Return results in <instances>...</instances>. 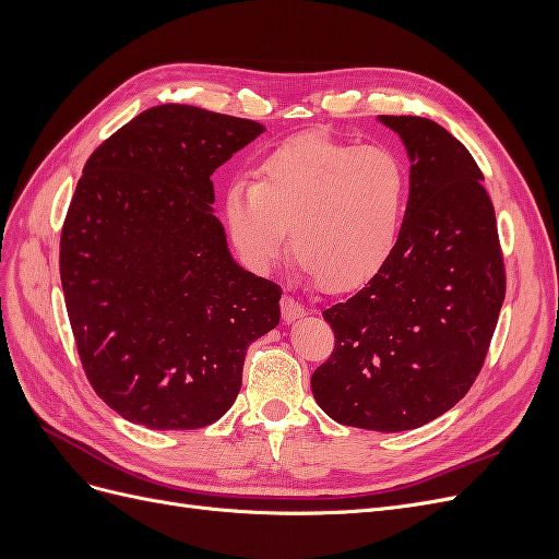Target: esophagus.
<instances>
[{
  "label": "esophagus",
  "instance_id": "esophagus-1",
  "mask_svg": "<svg viewBox=\"0 0 559 559\" xmlns=\"http://www.w3.org/2000/svg\"><path fill=\"white\" fill-rule=\"evenodd\" d=\"M280 306H282L284 321H296V319H300L302 314H306V308H302L294 296H284Z\"/></svg>",
  "mask_w": 559,
  "mask_h": 559
}]
</instances>
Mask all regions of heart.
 I'll list each match as a JSON object with an SVG mask.
<instances>
[{
    "mask_svg": "<svg viewBox=\"0 0 559 559\" xmlns=\"http://www.w3.org/2000/svg\"><path fill=\"white\" fill-rule=\"evenodd\" d=\"M405 207V170L382 146H354L319 132L280 144L257 181L224 195L230 238L245 263L267 270L292 228V251L331 292L373 277L392 253Z\"/></svg>",
    "mask_w": 559,
    "mask_h": 559,
    "instance_id": "obj_1",
    "label": "heart"
}]
</instances>
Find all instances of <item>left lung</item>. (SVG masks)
<instances>
[{
    "mask_svg": "<svg viewBox=\"0 0 559 559\" xmlns=\"http://www.w3.org/2000/svg\"><path fill=\"white\" fill-rule=\"evenodd\" d=\"M411 158L399 240L359 294L324 310L331 357L312 394L335 421L408 431L478 378L506 296L497 218L466 146L429 118L380 116Z\"/></svg>",
    "mask_w": 559,
    "mask_h": 559,
    "instance_id": "left-lung-1",
    "label": "left lung"
}]
</instances>
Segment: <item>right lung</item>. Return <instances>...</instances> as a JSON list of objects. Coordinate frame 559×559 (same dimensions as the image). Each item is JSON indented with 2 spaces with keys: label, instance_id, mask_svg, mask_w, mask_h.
<instances>
[{
  "label": "right lung",
  "instance_id": "obj_1",
  "mask_svg": "<svg viewBox=\"0 0 559 559\" xmlns=\"http://www.w3.org/2000/svg\"><path fill=\"white\" fill-rule=\"evenodd\" d=\"M265 128L189 105L134 116L83 167L60 280L95 394L148 429L230 408L247 347L280 324L282 289L233 261L212 175Z\"/></svg>",
  "mask_w": 559,
  "mask_h": 559
}]
</instances>
